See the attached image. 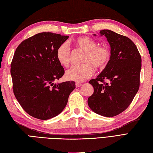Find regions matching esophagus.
I'll list each match as a JSON object with an SVG mask.
<instances>
[{
    "label": "esophagus",
    "mask_w": 153,
    "mask_h": 153,
    "mask_svg": "<svg viewBox=\"0 0 153 153\" xmlns=\"http://www.w3.org/2000/svg\"><path fill=\"white\" fill-rule=\"evenodd\" d=\"M75 85H76V88H79L82 85V84L80 82H76L75 83Z\"/></svg>",
    "instance_id": "34e87169"
}]
</instances>
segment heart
I'll list each match as a JSON object with an SVG mask.
<instances>
[{"instance_id":"heart-1","label":"heart","mask_w":153,"mask_h":153,"mask_svg":"<svg viewBox=\"0 0 153 153\" xmlns=\"http://www.w3.org/2000/svg\"><path fill=\"white\" fill-rule=\"evenodd\" d=\"M74 44L80 49L84 51L82 62L79 66H73L66 71L65 77L69 80L84 81L94 73V66L98 68L105 67L111 57L110 48L105 45H97L94 39L89 36H82L74 40ZM56 58L59 64L68 67L71 59V51L69 45L62 43L56 51Z\"/></svg>"}]
</instances>
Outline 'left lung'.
I'll use <instances>...</instances> for the list:
<instances>
[{
    "instance_id": "8db88e82",
    "label": "left lung",
    "mask_w": 153,
    "mask_h": 153,
    "mask_svg": "<svg viewBox=\"0 0 153 153\" xmlns=\"http://www.w3.org/2000/svg\"><path fill=\"white\" fill-rule=\"evenodd\" d=\"M111 47V57L96 79L89 82L94 92L88 99L96 114L114 117L131 104L140 88L141 58L136 45L126 36L110 30L100 31Z\"/></svg>"
}]
</instances>
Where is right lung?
I'll return each mask as SVG.
<instances>
[{
	"mask_svg": "<svg viewBox=\"0 0 153 153\" xmlns=\"http://www.w3.org/2000/svg\"><path fill=\"white\" fill-rule=\"evenodd\" d=\"M68 38L39 33L23 41L15 52L10 69L13 94L23 110L33 117L46 120L60 114L76 88L74 81L53 82L64 74L56 51Z\"/></svg>",
	"mask_w": 153,
	"mask_h": 153,
	"instance_id": "1",
	"label": "right lung"
}]
</instances>
